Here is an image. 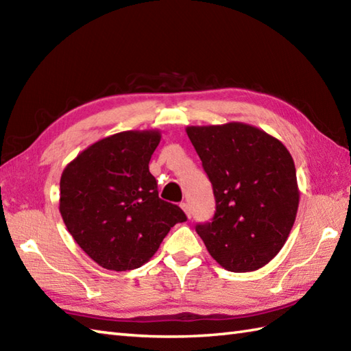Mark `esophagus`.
<instances>
[{
  "label": "esophagus",
  "mask_w": 351,
  "mask_h": 351,
  "mask_svg": "<svg viewBox=\"0 0 351 351\" xmlns=\"http://www.w3.org/2000/svg\"><path fill=\"white\" fill-rule=\"evenodd\" d=\"M181 208H182V210H184L185 215H187V217L190 219V217H191V210H190V205H189L187 202H182V204H181Z\"/></svg>",
  "instance_id": "esophagus-1"
}]
</instances>
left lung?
I'll list each match as a JSON object with an SVG mask.
<instances>
[{
	"label": "left lung",
	"instance_id": "1",
	"mask_svg": "<svg viewBox=\"0 0 351 351\" xmlns=\"http://www.w3.org/2000/svg\"><path fill=\"white\" fill-rule=\"evenodd\" d=\"M187 136L213 184L215 213L196 232L229 271L258 270L278 255L299 208L288 149L247 123L189 126Z\"/></svg>",
	"mask_w": 351,
	"mask_h": 351
}]
</instances>
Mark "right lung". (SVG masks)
Listing matches in <instances>:
<instances>
[{
  "instance_id": "1",
  "label": "right lung",
  "mask_w": 351,
  "mask_h": 351,
  "mask_svg": "<svg viewBox=\"0 0 351 351\" xmlns=\"http://www.w3.org/2000/svg\"><path fill=\"white\" fill-rule=\"evenodd\" d=\"M161 140L151 131H123L96 141L71 161L60 180V214L69 234L107 270L147 263L176 223L178 205L158 197L149 161Z\"/></svg>"
}]
</instances>
